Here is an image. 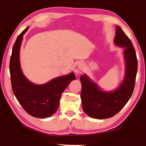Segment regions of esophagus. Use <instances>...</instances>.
<instances>
[{
  "label": "esophagus",
  "instance_id": "34e87169",
  "mask_svg": "<svg viewBox=\"0 0 146 146\" xmlns=\"http://www.w3.org/2000/svg\"><path fill=\"white\" fill-rule=\"evenodd\" d=\"M84 69V64L82 62H78L75 66V72L77 74H80L82 72Z\"/></svg>",
  "mask_w": 146,
  "mask_h": 146
}]
</instances>
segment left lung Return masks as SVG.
<instances>
[{
    "mask_svg": "<svg viewBox=\"0 0 146 146\" xmlns=\"http://www.w3.org/2000/svg\"><path fill=\"white\" fill-rule=\"evenodd\" d=\"M114 42L116 45L123 48L126 63L125 76L120 87L113 92H104L86 75L80 76L82 109L88 116L97 119L117 114L129 100L135 88L138 68L136 51L129 37L118 26Z\"/></svg>",
    "mask_w": 146,
    "mask_h": 146,
    "instance_id": "1",
    "label": "left lung"
}]
</instances>
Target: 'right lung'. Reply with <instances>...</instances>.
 Returning a JSON list of instances; mask_svg holds the SVG:
<instances>
[{
  "label": "right lung",
  "mask_w": 146,
  "mask_h": 146,
  "mask_svg": "<svg viewBox=\"0 0 146 146\" xmlns=\"http://www.w3.org/2000/svg\"><path fill=\"white\" fill-rule=\"evenodd\" d=\"M28 27L17 36L12 49L9 72L12 90L24 110L32 117L47 118L53 115L59 106L62 93L69 84L76 78L75 74L59 76L43 85H35L22 72L19 62V50L23 35Z\"/></svg>",
  "instance_id": "right-lung-1"
}]
</instances>
